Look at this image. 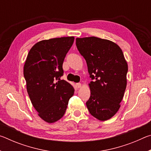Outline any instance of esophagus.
Masks as SVG:
<instances>
[{"label":"esophagus","mask_w":151,"mask_h":151,"mask_svg":"<svg viewBox=\"0 0 151 151\" xmlns=\"http://www.w3.org/2000/svg\"><path fill=\"white\" fill-rule=\"evenodd\" d=\"M76 87H77L78 88H79L81 87L82 85H81V83H76Z\"/></svg>","instance_id":"obj_1"}]
</instances>
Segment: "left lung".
I'll return each mask as SVG.
<instances>
[{
    "instance_id": "left-lung-1",
    "label": "left lung",
    "mask_w": 151,
    "mask_h": 151,
    "mask_svg": "<svg viewBox=\"0 0 151 151\" xmlns=\"http://www.w3.org/2000/svg\"><path fill=\"white\" fill-rule=\"evenodd\" d=\"M76 45L87 64L91 96L86 104L99 121L112 118L121 107L127 87L128 65L118 45L95 37L76 38Z\"/></svg>"
}]
</instances>
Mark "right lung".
I'll list each match as a JSON object with an SVG mask.
<instances>
[{"label": "right lung", "mask_w": 151, "mask_h": 151, "mask_svg": "<svg viewBox=\"0 0 151 151\" xmlns=\"http://www.w3.org/2000/svg\"><path fill=\"white\" fill-rule=\"evenodd\" d=\"M74 40L67 37L38 42L25 61L24 76L30 101L38 115L48 123L62 118L75 93L69 83L60 80L64 60Z\"/></svg>", "instance_id": "add662e5"}]
</instances>
